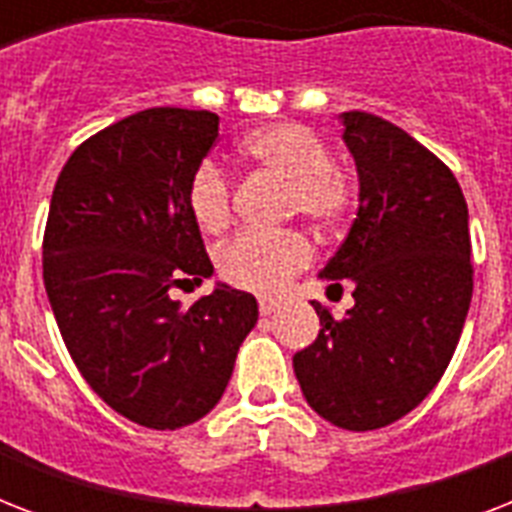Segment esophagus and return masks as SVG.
Masks as SVG:
<instances>
[{
  "instance_id": "1",
  "label": "esophagus",
  "mask_w": 512,
  "mask_h": 512,
  "mask_svg": "<svg viewBox=\"0 0 512 512\" xmlns=\"http://www.w3.org/2000/svg\"><path fill=\"white\" fill-rule=\"evenodd\" d=\"M281 305L279 303H273V300H263V303H260V313H263V316H273V313L279 311Z\"/></svg>"
}]
</instances>
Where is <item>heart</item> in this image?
I'll use <instances>...</instances> for the list:
<instances>
[{"mask_svg":"<svg viewBox=\"0 0 512 512\" xmlns=\"http://www.w3.org/2000/svg\"><path fill=\"white\" fill-rule=\"evenodd\" d=\"M255 170L287 180V209L316 225L337 223L350 207V183L332 164L327 143L295 122L249 132L239 146ZM188 207L201 231L220 233L231 223V183L215 164H201L188 185ZM313 249L295 231L241 233L217 252V273L231 287L252 295H279L289 287Z\"/></svg>","mask_w":512,"mask_h":512,"instance_id":"obj_1","label":"heart"}]
</instances>
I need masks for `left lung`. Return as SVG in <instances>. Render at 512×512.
<instances>
[{"instance_id": "left-lung-1", "label": "left lung", "mask_w": 512, "mask_h": 512, "mask_svg": "<svg viewBox=\"0 0 512 512\" xmlns=\"http://www.w3.org/2000/svg\"><path fill=\"white\" fill-rule=\"evenodd\" d=\"M358 172V212L319 273L353 284L337 321L313 300L321 332L295 353L305 401L342 430L401 420L436 388L460 342L470 297L468 204L457 177L401 127L364 111L340 114Z\"/></svg>"}]
</instances>
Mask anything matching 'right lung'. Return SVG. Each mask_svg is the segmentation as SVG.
Segmentation results:
<instances>
[{
  "label": "right lung",
  "mask_w": 512,
  "mask_h": 512,
  "mask_svg": "<svg viewBox=\"0 0 512 512\" xmlns=\"http://www.w3.org/2000/svg\"><path fill=\"white\" fill-rule=\"evenodd\" d=\"M220 116L148 108L76 148L52 191L44 289L76 369L114 412L175 430L223 398L257 300L217 281L183 308L172 289L212 276L188 207Z\"/></svg>",
  "instance_id": "1"
}]
</instances>
